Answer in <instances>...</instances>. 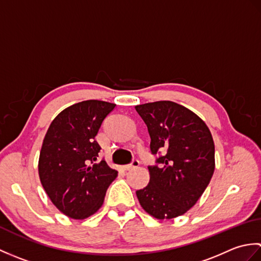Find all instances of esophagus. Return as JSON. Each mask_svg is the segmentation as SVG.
Returning a JSON list of instances; mask_svg holds the SVG:
<instances>
[{
  "instance_id": "obj_1",
  "label": "esophagus",
  "mask_w": 261,
  "mask_h": 261,
  "mask_svg": "<svg viewBox=\"0 0 261 261\" xmlns=\"http://www.w3.org/2000/svg\"><path fill=\"white\" fill-rule=\"evenodd\" d=\"M140 165V162L138 159H135L134 162H132L130 165H126V166H124L123 167V169L124 170H131V169H135V168H137L138 166Z\"/></svg>"
}]
</instances>
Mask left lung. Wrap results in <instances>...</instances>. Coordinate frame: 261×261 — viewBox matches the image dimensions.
I'll return each instance as SVG.
<instances>
[{
    "instance_id": "8db88e82",
    "label": "left lung",
    "mask_w": 261,
    "mask_h": 261,
    "mask_svg": "<svg viewBox=\"0 0 261 261\" xmlns=\"http://www.w3.org/2000/svg\"><path fill=\"white\" fill-rule=\"evenodd\" d=\"M150 136V150L159 154L148 166L149 184L137 191L147 213L158 220L186 213L212 178L214 142L205 122L191 110L170 101L137 105Z\"/></svg>"
}]
</instances>
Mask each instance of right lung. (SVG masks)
Here are the masks:
<instances>
[{"instance_id":"add662e5","label":"right lung","mask_w":261,"mask_h":261,"mask_svg":"<svg viewBox=\"0 0 261 261\" xmlns=\"http://www.w3.org/2000/svg\"><path fill=\"white\" fill-rule=\"evenodd\" d=\"M115 104L88 99L62 111L51 122L39 157V177L55 206L83 220L102 206L118 171L97 162L95 137Z\"/></svg>"}]
</instances>
